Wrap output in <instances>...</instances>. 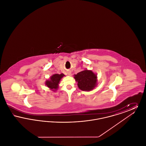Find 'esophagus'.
Returning <instances> with one entry per match:
<instances>
[{
	"instance_id": "34e87169",
	"label": "esophagus",
	"mask_w": 146,
	"mask_h": 146,
	"mask_svg": "<svg viewBox=\"0 0 146 146\" xmlns=\"http://www.w3.org/2000/svg\"><path fill=\"white\" fill-rule=\"evenodd\" d=\"M70 73H69V74H68V75H70Z\"/></svg>"
}]
</instances>
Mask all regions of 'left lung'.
Returning a JSON list of instances; mask_svg holds the SVG:
<instances>
[{"instance_id":"1","label":"left lung","mask_w":146,"mask_h":146,"mask_svg":"<svg viewBox=\"0 0 146 146\" xmlns=\"http://www.w3.org/2000/svg\"><path fill=\"white\" fill-rule=\"evenodd\" d=\"M79 88L83 91L92 90L96 85L97 76L91 70H84L74 75Z\"/></svg>"}]
</instances>
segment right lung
<instances>
[{
    "instance_id": "obj_1",
    "label": "right lung",
    "mask_w": 146,
    "mask_h": 146,
    "mask_svg": "<svg viewBox=\"0 0 146 146\" xmlns=\"http://www.w3.org/2000/svg\"><path fill=\"white\" fill-rule=\"evenodd\" d=\"M63 76H64V75L63 74H54L52 76H51L50 80H47L45 84H46V86L49 88H50L51 89L56 90L58 88V84H59L61 79Z\"/></svg>"
}]
</instances>
